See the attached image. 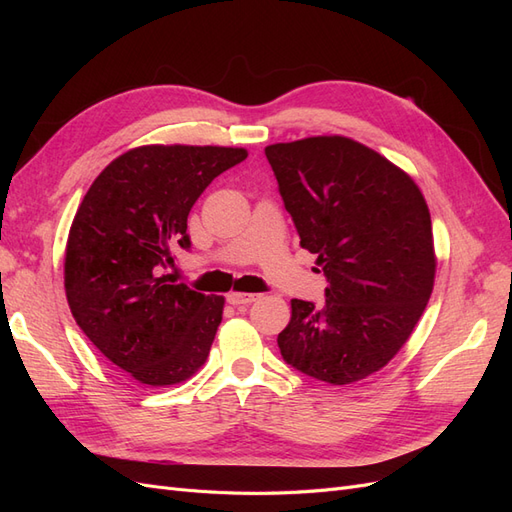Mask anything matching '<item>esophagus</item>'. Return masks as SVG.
<instances>
[{
    "label": "esophagus",
    "instance_id": "obj_1",
    "mask_svg": "<svg viewBox=\"0 0 512 512\" xmlns=\"http://www.w3.org/2000/svg\"><path fill=\"white\" fill-rule=\"evenodd\" d=\"M256 299H260V294L252 292H228V303L230 305H250Z\"/></svg>",
    "mask_w": 512,
    "mask_h": 512
}]
</instances>
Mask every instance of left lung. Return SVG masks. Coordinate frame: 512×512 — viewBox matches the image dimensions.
I'll return each instance as SVG.
<instances>
[{
    "instance_id": "1",
    "label": "left lung",
    "mask_w": 512,
    "mask_h": 512,
    "mask_svg": "<svg viewBox=\"0 0 512 512\" xmlns=\"http://www.w3.org/2000/svg\"><path fill=\"white\" fill-rule=\"evenodd\" d=\"M301 247L327 275L322 305L292 299L284 361L327 384L376 374L404 348L436 280L431 215L414 179L331 134L265 147Z\"/></svg>"
}]
</instances>
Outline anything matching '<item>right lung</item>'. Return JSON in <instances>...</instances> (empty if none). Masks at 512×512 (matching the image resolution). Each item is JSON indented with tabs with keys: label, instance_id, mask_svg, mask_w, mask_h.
Here are the masks:
<instances>
[{
	"label": "right lung",
	"instance_id": "obj_1",
	"mask_svg": "<svg viewBox=\"0 0 512 512\" xmlns=\"http://www.w3.org/2000/svg\"><path fill=\"white\" fill-rule=\"evenodd\" d=\"M245 158L243 147H134L102 170L76 209L64 256L70 312L136 382L179 384L207 361L224 297L173 284L162 267L175 245L190 247L198 196Z\"/></svg>",
	"mask_w": 512,
	"mask_h": 512
}]
</instances>
